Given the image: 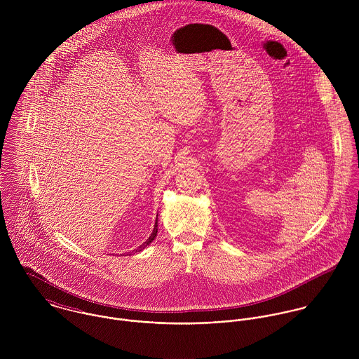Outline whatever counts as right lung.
<instances>
[{"instance_id":"1","label":"right lung","mask_w":359,"mask_h":359,"mask_svg":"<svg viewBox=\"0 0 359 359\" xmlns=\"http://www.w3.org/2000/svg\"><path fill=\"white\" fill-rule=\"evenodd\" d=\"M156 235H157V217H156V222H154V231H152L151 236L147 239V242H144L141 246H138V249H135V250H133V252H134V253H140V252H142L145 248H148V246L154 242ZM127 256H133V253H128Z\"/></svg>"}]
</instances>
